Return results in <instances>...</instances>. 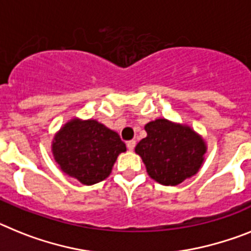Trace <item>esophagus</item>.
<instances>
[{"instance_id":"obj_1","label":"esophagus","mask_w":251,"mask_h":251,"mask_svg":"<svg viewBox=\"0 0 251 251\" xmlns=\"http://www.w3.org/2000/svg\"><path fill=\"white\" fill-rule=\"evenodd\" d=\"M135 145H136V141H135V140H130V141H127V143H126V147H127V149L130 150V151H131V150H134Z\"/></svg>"}]
</instances>
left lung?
<instances>
[{"instance_id": "left-lung-1", "label": "left lung", "mask_w": 251, "mask_h": 251, "mask_svg": "<svg viewBox=\"0 0 251 251\" xmlns=\"http://www.w3.org/2000/svg\"><path fill=\"white\" fill-rule=\"evenodd\" d=\"M147 138L135 151L150 177L163 186H177L195 176L203 163L206 144L191 127L158 119L145 125Z\"/></svg>"}]
</instances>
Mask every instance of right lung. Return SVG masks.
<instances>
[{
	"mask_svg": "<svg viewBox=\"0 0 251 251\" xmlns=\"http://www.w3.org/2000/svg\"><path fill=\"white\" fill-rule=\"evenodd\" d=\"M51 149L65 174L91 186L110 176L126 145L117 132L96 120H72L55 135Z\"/></svg>",
	"mask_w": 251,
	"mask_h": 251,
	"instance_id": "obj_1",
	"label": "right lung"
}]
</instances>
